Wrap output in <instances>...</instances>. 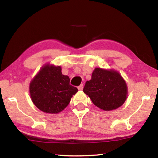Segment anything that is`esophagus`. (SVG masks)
<instances>
[{
  "mask_svg": "<svg viewBox=\"0 0 158 158\" xmlns=\"http://www.w3.org/2000/svg\"><path fill=\"white\" fill-rule=\"evenodd\" d=\"M83 88H84V85L81 84V85H79V86H78V89H79V90H83Z\"/></svg>",
  "mask_w": 158,
  "mask_h": 158,
  "instance_id": "esophagus-1",
  "label": "esophagus"
}]
</instances>
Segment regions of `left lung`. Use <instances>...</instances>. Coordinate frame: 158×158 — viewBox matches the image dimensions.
<instances>
[{
    "label": "left lung",
    "mask_w": 158,
    "mask_h": 158,
    "mask_svg": "<svg viewBox=\"0 0 158 158\" xmlns=\"http://www.w3.org/2000/svg\"><path fill=\"white\" fill-rule=\"evenodd\" d=\"M84 92L98 107L111 111L125 102L127 90L126 83L118 73L95 68L91 79L85 82Z\"/></svg>",
    "instance_id": "1"
}]
</instances>
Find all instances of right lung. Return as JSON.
<instances>
[{
  "mask_svg": "<svg viewBox=\"0 0 158 158\" xmlns=\"http://www.w3.org/2000/svg\"><path fill=\"white\" fill-rule=\"evenodd\" d=\"M77 91L76 87L69 84V77L61 73L59 66H44L30 84L31 98L34 105L49 114L63 111Z\"/></svg>",
  "mask_w": 158,
  "mask_h": 158,
  "instance_id": "1",
  "label": "right lung"
}]
</instances>
